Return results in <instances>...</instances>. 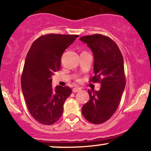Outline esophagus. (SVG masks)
Listing matches in <instances>:
<instances>
[{
    "label": "esophagus",
    "mask_w": 151,
    "mask_h": 151,
    "mask_svg": "<svg viewBox=\"0 0 151 151\" xmlns=\"http://www.w3.org/2000/svg\"><path fill=\"white\" fill-rule=\"evenodd\" d=\"M81 91V88H79V87H74V88H72V91L74 92V93H76V92H79Z\"/></svg>",
    "instance_id": "esophagus-1"
}]
</instances>
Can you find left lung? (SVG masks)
Returning a JSON list of instances; mask_svg holds the SVG:
<instances>
[{"instance_id":"8db88e82","label":"left lung","mask_w":151,"mask_h":151,"mask_svg":"<svg viewBox=\"0 0 151 151\" xmlns=\"http://www.w3.org/2000/svg\"><path fill=\"white\" fill-rule=\"evenodd\" d=\"M94 57V76L90 79L101 84L99 91L88 90L89 101L81 108L83 117L93 124H101L113 115L119 106L126 79L124 60L117 45L101 34L82 36Z\"/></svg>"}]
</instances>
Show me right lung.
I'll return each mask as SVG.
<instances>
[{"mask_svg": "<svg viewBox=\"0 0 151 151\" xmlns=\"http://www.w3.org/2000/svg\"><path fill=\"white\" fill-rule=\"evenodd\" d=\"M78 35L50 34L32 43L27 53L21 85L31 115L43 124H52L63 115V105L72 89L52 87V75L60 69L61 56Z\"/></svg>", "mask_w": 151, "mask_h": 151, "instance_id": "right-lung-1", "label": "right lung"}]
</instances>
